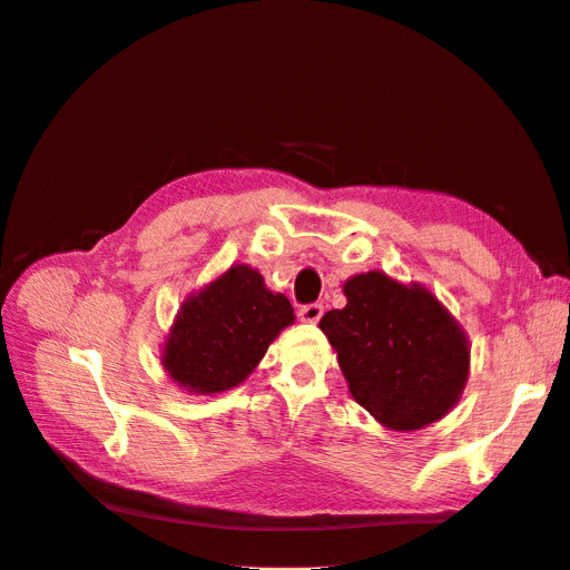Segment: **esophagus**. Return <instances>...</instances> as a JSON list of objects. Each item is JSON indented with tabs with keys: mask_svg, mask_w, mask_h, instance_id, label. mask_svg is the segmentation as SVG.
Masks as SVG:
<instances>
[{
	"mask_svg": "<svg viewBox=\"0 0 570 570\" xmlns=\"http://www.w3.org/2000/svg\"><path fill=\"white\" fill-rule=\"evenodd\" d=\"M323 313H325L323 303H308V305H301L298 317L303 320V323H317V320L323 317Z\"/></svg>",
	"mask_w": 570,
	"mask_h": 570,
	"instance_id": "34e87169",
	"label": "esophagus"
}]
</instances>
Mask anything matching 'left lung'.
Here are the masks:
<instances>
[{
  "label": "left lung",
  "instance_id": "1",
  "mask_svg": "<svg viewBox=\"0 0 570 570\" xmlns=\"http://www.w3.org/2000/svg\"><path fill=\"white\" fill-rule=\"evenodd\" d=\"M346 305L320 320L354 400L395 431L445 416L470 373V346L426 288L383 272L344 284Z\"/></svg>",
  "mask_w": 570,
  "mask_h": 570
}]
</instances>
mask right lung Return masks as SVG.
Returning a JSON list of instances; mask_svg holds the SVG:
<instances>
[{
	"label": "right lung",
	"mask_w": 570,
	"mask_h": 570,
	"mask_svg": "<svg viewBox=\"0 0 570 570\" xmlns=\"http://www.w3.org/2000/svg\"><path fill=\"white\" fill-rule=\"evenodd\" d=\"M291 323L288 298L272 294L259 272L236 265L183 303L160 361L187 392H224L253 373Z\"/></svg>",
	"instance_id": "add662e5"
}]
</instances>
